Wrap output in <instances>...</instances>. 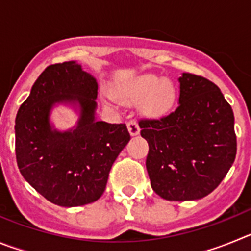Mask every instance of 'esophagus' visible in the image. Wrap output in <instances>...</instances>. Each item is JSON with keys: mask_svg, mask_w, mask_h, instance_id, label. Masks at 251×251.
<instances>
[{"mask_svg": "<svg viewBox=\"0 0 251 251\" xmlns=\"http://www.w3.org/2000/svg\"><path fill=\"white\" fill-rule=\"evenodd\" d=\"M128 130H129L130 136H137V134H138L141 128H139L138 122H137L136 119H130V121L128 122Z\"/></svg>", "mask_w": 251, "mask_h": 251, "instance_id": "1", "label": "esophagus"}]
</instances>
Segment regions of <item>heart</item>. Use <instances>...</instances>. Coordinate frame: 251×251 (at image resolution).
Returning a JSON list of instances; mask_svg holds the SVG:
<instances>
[{"mask_svg": "<svg viewBox=\"0 0 251 251\" xmlns=\"http://www.w3.org/2000/svg\"><path fill=\"white\" fill-rule=\"evenodd\" d=\"M118 94L127 101L142 99V108L151 114H159L168 110L175 100L174 83L154 74H145L128 81L119 88Z\"/></svg>", "mask_w": 251, "mask_h": 251, "instance_id": "obj_1", "label": "heart"}]
</instances>
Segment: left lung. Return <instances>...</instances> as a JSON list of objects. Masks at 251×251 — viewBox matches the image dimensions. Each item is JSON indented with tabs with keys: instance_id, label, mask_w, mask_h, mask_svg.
<instances>
[{
	"instance_id": "obj_1",
	"label": "left lung",
	"mask_w": 251,
	"mask_h": 251,
	"mask_svg": "<svg viewBox=\"0 0 251 251\" xmlns=\"http://www.w3.org/2000/svg\"><path fill=\"white\" fill-rule=\"evenodd\" d=\"M146 167L153 191L170 201L211 194L236 156L234 113L219 86L200 75L179 77L178 105L161 118H142Z\"/></svg>"
}]
</instances>
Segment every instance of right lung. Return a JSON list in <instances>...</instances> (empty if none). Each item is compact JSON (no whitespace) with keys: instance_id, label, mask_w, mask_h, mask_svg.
<instances>
[{"instance_id":"add662e5","label":"right lung","mask_w":251,"mask_h":251,"mask_svg":"<svg viewBox=\"0 0 251 251\" xmlns=\"http://www.w3.org/2000/svg\"><path fill=\"white\" fill-rule=\"evenodd\" d=\"M98 84L75 61L52 64L32 85L15 124L16 161L24 178L46 200L64 207L94 202L110 168L130 139L126 123L95 122ZM76 101L82 117L74 131H51L55 102Z\"/></svg>"}]
</instances>
